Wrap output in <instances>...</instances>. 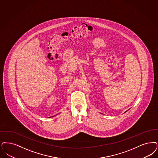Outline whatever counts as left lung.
I'll list each match as a JSON object with an SVG mask.
<instances>
[{
	"instance_id": "1",
	"label": "left lung",
	"mask_w": 158,
	"mask_h": 158,
	"mask_svg": "<svg viewBox=\"0 0 158 158\" xmlns=\"http://www.w3.org/2000/svg\"><path fill=\"white\" fill-rule=\"evenodd\" d=\"M126 112H127V111H126Z\"/></svg>"
}]
</instances>
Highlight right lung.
<instances>
[{"label": "right lung", "instance_id": "add662e5", "mask_svg": "<svg viewBox=\"0 0 158 158\" xmlns=\"http://www.w3.org/2000/svg\"><path fill=\"white\" fill-rule=\"evenodd\" d=\"M53 116H51V117H49V118H52V117H53Z\"/></svg>", "mask_w": 158, "mask_h": 158}]
</instances>
